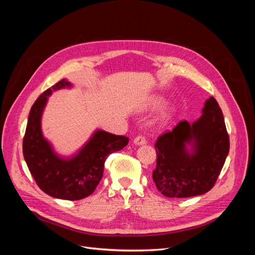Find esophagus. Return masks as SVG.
<instances>
[{
  "mask_svg": "<svg viewBox=\"0 0 255 255\" xmlns=\"http://www.w3.org/2000/svg\"><path fill=\"white\" fill-rule=\"evenodd\" d=\"M146 140H145V137L142 136V135H138L134 138V143L137 144V145H142V144H145Z\"/></svg>",
  "mask_w": 255,
  "mask_h": 255,
  "instance_id": "obj_1",
  "label": "esophagus"
}]
</instances>
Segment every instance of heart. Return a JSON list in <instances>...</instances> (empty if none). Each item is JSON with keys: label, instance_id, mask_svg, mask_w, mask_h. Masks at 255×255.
Segmentation results:
<instances>
[{"label": "heart", "instance_id": "heart-1", "mask_svg": "<svg viewBox=\"0 0 255 255\" xmlns=\"http://www.w3.org/2000/svg\"><path fill=\"white\" fill-rule=\"evenodd\" d=\"M164 103H165V99L163 97H154L150 101V106L153 107V109H156V107L161 106ZM173 113H174L173 107H169L164 114V118H170L173 115Z\"/></svg>", "mask_w": 255, "mask_h": 255}]
</instances>
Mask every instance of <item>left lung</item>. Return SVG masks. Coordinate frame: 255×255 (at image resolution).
I'll return each instance as SVG.
<instances>
[{"instance_id": "left-lung-1", "label": "left lung", "mask_w": 255, "mask_h": 255, "mask_svg": "<svg viewBox=\"0 0 255 255\" xmlns=\"http://www.w3.org/2000/svg\"><path fill=\"white\" fill-rule=\"evenodd\" d=\"M193 145L192 153L186 144ZM156 168L153 181L168 198L203 195L217 181L230 150L225 118L214 97L206 100L200 119L183 120L170 132L160 135L154 144Z\"/></svg>"}]
</instances>
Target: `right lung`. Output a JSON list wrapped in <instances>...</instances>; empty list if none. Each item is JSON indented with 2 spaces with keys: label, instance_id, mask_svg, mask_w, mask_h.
Segmentation results:
<instances>
[{
  "label": "right lung",
  "instance_id": "right-lung-1",
  "mask_svg": "<svg viewBox=\"0 0 255 255\" xmlns=\"http://www.w3.org/2000/svg\"><path fill=\"white\" fill-rule=\"evenodd\" d=\"M70 86L71 84L64 79L38 97L30 109L23 137V156L30 174L43 192L54 198L75 201L95 191L103 176L106 157L125 148L128 138L97 130L72 158L57 156L42 136L41 115L53 90Z\"/></svg>",
  "mask_w": 255,
  "mask_h": 255
}]
</instances>
